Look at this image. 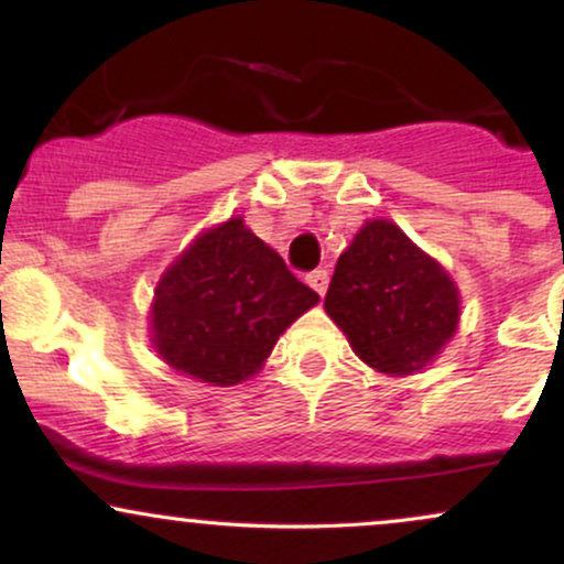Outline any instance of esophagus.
<instances>
[{
    "mask_svg": "<svg viewBox=\"0 0 564 564\" xmlns=\"http://www.w3.org/2000/svg\"><path fill=\"white\" fill-rule=\"evenodd\" d=\"M307 283L323 296L328 289V270H313V273H307Z\"/></svg>",
    "mask_w": 564,
    "mask_h": 564,
    "instance_id": "1",
    "label": "esophagus"
}]
</instances>
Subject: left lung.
<instances>
[{
	"instance_id": "left-lung-1",
	"label": "left lung",
	"mask_w": 564,
	"mask_h": 564,
	"mask_svg": "<svg viewBox=\"0 0 564 564\" xmlns=\"http://www.w3.org/2000/svg\"><path fill=\"white\" fill-rule=\"evenodd\" d=\"M326 313L366 366L422 371L458 326V289L394 223L371 219L336 262Z\"/></svg>"
}]
</instances>
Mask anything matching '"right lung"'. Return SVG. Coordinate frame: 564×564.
Returning <instances> with one entry per match:
<instances>
[{
  "label": "right lung",
  "mask_w": 564,
  "mask_h": 564,
  "mask_svg": "<svg viewBox=\"0 0 564 564\" xmlns=\"http://www.w3.org/2000/svg\"><path fill=\"white\" fill-rule=\"evenodd\" d=\"M321 296L241 217L200 232L161 275L153 347L172 368L215 387L254 377L278 336Z\"/></svg>",
  "instance_id": "obj_1"
}]
</instances>
